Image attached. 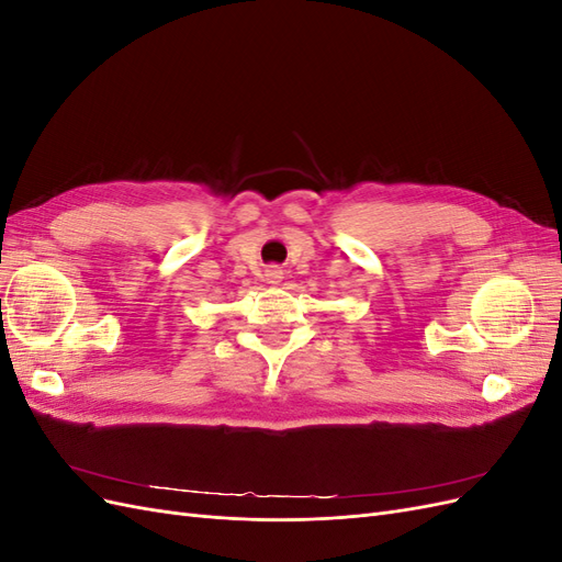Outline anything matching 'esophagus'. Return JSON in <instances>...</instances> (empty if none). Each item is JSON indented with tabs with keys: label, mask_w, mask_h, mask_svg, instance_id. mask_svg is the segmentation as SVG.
I'll list each match as a JSON object with an SVG mask.
<instances>
[{
	"label": "esophagus",
	"mask_w": 562,
	"mask_h": 562,
	"mask_svg": "<svg viewBox=\"0 0 562 562\" xmlns=\"http://www.w3.org/2000/svg\"><path fill=\"white\" fill-rule=\"evenodd\" d=\"M267 283H281V279H283V271L279 269V267H271V269H267Z\"/></svg>",
	"instance_id": "esophagus-1"
}]
</instances>
